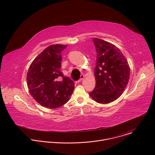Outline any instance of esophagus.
<instances>
[{
  "label": "esophagus",
  "instance_id": "1",
  "mask_svg": "<svg viewBox=\"0 0 155 155\" xmlns=\"http://www.w3.org/2000/svg\"><path fill=\"white\" fill-rule=\"evenodd\" d=\"M84 77V75H83V74H81V76H80V80H78V82H80V81H81V80L83 79V78Z\"/></svg>",
  "mask_w": 155,
  "mask_h": 155
}]
</instances>
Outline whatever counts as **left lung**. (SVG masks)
Returning <instances> with one entry per match:
<instances>
[{"mask_svg":"<svg viewBox=\"0 0 155 155\" xmlns=\"http://www.w3.org/2000/svg\"><path fill=\"white\" fill-rule=\"evenodd\" d=\"M93 41L97 52L96 86L89 95L96 102L106 104L123 94L130 69L125 56L114 44L98 38H93Z\"/></svg>","mask_w":155,"mask_h":155,"instance_id":"8db88e82","label":"left lung"}]
</instances>
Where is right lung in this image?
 I'll return each mask as SVG.
<instances>
[{
    "label": "right lung",
    "instance_id": "obj_1",
    "mask_svg": "<svg viewBox=\"0 0 155 155\" xmlns=\"http://www.w3.org/2000/svg\"><path fill=\"white\" fill-rule=\"evenodd\" d=\"M68 45L54 44L46 48L31 64L27 85L31 95L41 106L56 108L67 103L75 84L61 72L62 51Z\"/></svg>",
    "mask_w": 155,
    "mask_h": 155
}]
</instances>
